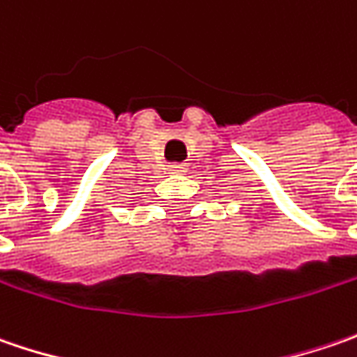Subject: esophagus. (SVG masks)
Wrapping results in <instances>:
<instances>
[{
    "instance_id": "esophagus-1",
    "label": "esophagus",
    "mask_w": 357,
    "mask_h": 357,
    "mask_svg": "<svg viewBox=\"0 0 357 357\" xmlns=\"http://www.w3.org/2000/svg\"><path fill=\"white\" fill-rule=\"evenodd\" d=\"M188 172V167L183 165V163H174V165H169V174H185Z\"/></svg>"
}]
</instances>
